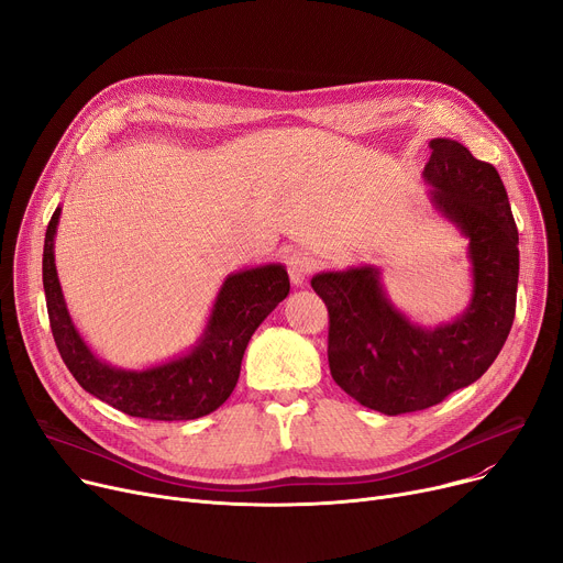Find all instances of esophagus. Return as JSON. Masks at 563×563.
<instances>
[{
    "label": "esophagus",
    "mask_w": 563,
    "mask_h": 563,
    "mask_svg": "<svg viewBox=\"0 0 563 563\" xmlns=\"http://www.w3.org/2000/svg\"><path fill=\"white\" fill-rule=\"evenodd\" d=\"M312 269H314V260L308 253L294 251L287 255V272L294 285H303Z\"/></svg>",
    "instance_id": "esophagus-1"
}]
</instances>
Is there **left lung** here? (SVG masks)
Wrapping results in <instances>:
<instances>
[{"label":"left lung","mask_w":563,"mask_h":563,"mask_svg":"<svg viewBox=\"0 0 563 563\" xmlns=\"http://www.w3.org/2000/svg\"><path fill=\"white\" fill-rule=\"evenodd\" d=\"M429 145L431 200L470 240L475 283L465 312L445 327H418L390 303L374 266L312 278L329 308L333 380L383 416L424 410L475 383L505 346L516 317L518 228L499 173L459 141Z\"/></svg>","instance_id":"left-lung-1"}]
</instances>
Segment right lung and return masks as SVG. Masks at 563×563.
Wrapping results in <instances>:
<instances>
[{"instance_id": "add662e5", "label": "right lung", "mask_w": 563, "mask_h": 563, "mask_svg": "<svg viewBox=\"0 0 563 563\" xmlns=\"http://www.w3.org/2000/svg\"><path fill=\"white\" fill-rule=\"evenodd\" d=\"M58 217L62 207L54 210L45 232L43 287L56 349L79 386L132 418L180 422L210 416L232 395L251 335L289 294L285 266L264 264L230 274L202 338L187 356L143 372L118 369L86 346L68 314L54 264Z\"/></svg>"}]
</instances>
